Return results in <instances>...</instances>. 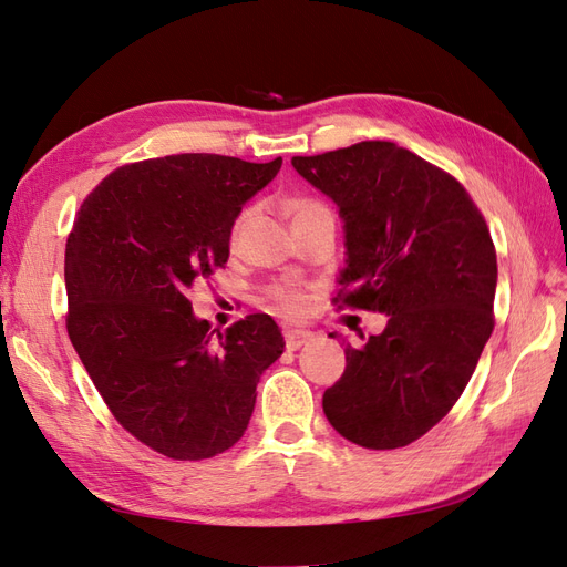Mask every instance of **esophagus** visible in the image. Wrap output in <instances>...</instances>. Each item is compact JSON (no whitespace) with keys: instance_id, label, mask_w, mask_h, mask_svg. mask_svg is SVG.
I'll list each match as a JSON object with an SVG mask.
<instances>
[{"instance_id":"esophagus-1","label":"esophagus","mask_w":567,"mask_h":567,"mask_svg":"<svg viewBox=\"0 0 567 567\" xmlns=\"http://www.w3.org/2000/svg\"><path fill=\"white\" fill-rule=\"evenodd\" d=\"M312 338V333L310 331H302V329H296V331H286L284 333V340H286V348L288 350H298V348H302L307 340Z\"/></svg>"}]
</instances>
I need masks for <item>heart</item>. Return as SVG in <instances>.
I'll list each match as a JSON object with an SVG mask.
<instances>
[{
	"mask_svg": "<svg viewBox=\"0 0 567 567\" xmlns=\"http://www.w3.org/2000/svg\"><path fill=\"white\" fill-rule=\"evenodd\" d=\"M288 215H290V219H293V227H298V225H305V221H312L317 217L333 215V210L319 198H296L288 205ZM241 221H244V217L236 221V229L241 227ZM265 298L274 307V310L284 312V315H300L305 310V296H302V290H298L296 286L271 284L265 288Z\"/></svg>",
	"mask_w": 567,
	"mask_h": 567,
	"instance_id": "b5f03b06",
	"label": "heart"
}]
</instances>
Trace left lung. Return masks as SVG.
Listing matches in <instances>:
<instances>
[{
  "label": "left lung",
  "instance_id": "left-lung-1",
  "mask_svg": "<svg viewBox=\"0 0 567 567\" xmlns=\"http://www.w3.org/2000/svg\"><path fill=\"white\" fill-rule=\"evenodd\" d=\"M290 163L346 221L338 310L390 317L381 336L346 348L323 414L359 447H406L450 414L492 336L496 250L487 221L456 177L392 142Z\"/></svg>",
  "mask_w": 567,
  "mask_h": 567
}]
</instances>
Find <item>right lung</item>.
I'll return each mask as SVG.
<instances>
[{
	"label": "right lung",
	"mask_w": 567,
	"mask_h": 567,
	"mask_svg": "<svg viewBox=\"0 0 567 567\" xmlns=\"http://www.w3.org/2000/svg\"><path fill=\"white\" fill-rule=\"evenodd\" d=\"M279 167L217 153L127 163L92 188L68 234V336L113 419L167 458L234 447L284 352L269 315L213 342L188 300L227 265L234 219Z\"/></svg>",
	"instance_id": "obj_1"
}]
</instances>
